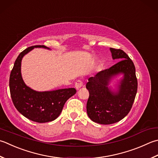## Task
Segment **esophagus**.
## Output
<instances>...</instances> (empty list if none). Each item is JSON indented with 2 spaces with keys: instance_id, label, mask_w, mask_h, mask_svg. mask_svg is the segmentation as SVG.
<instances>
[{
  "instance_id": "obj_1",
  "label": "esophagus",
  "mask_w": 158,
  "mask_h": 158,
  "mask_svg": "<svg viewBox=\"0 0 158 158\" xmlns=\"http://www.w3.org/2000/svg\"><path fill=\"white\" fill-rule=\"evenodd\" d=\"M75 88H77V89H79L80 88H81L83 85V83L82 81H81V80H77L75 83Z\"/></svg>"
}]
</instances>
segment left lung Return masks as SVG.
<instances>
[{
    "label": "left lung",
    "mask_w": 158,
    "mask_h": 158,
    "mask_svg": "<svg viewBox=\"0 0 158 158\" xmlns=\"http://www.w3.org/2000/svg\"><path fill=\"white\" fill-rule=\"evenodd\" d=\"M114 60H119L114 66L89 77L86 83L89 92L87 113L92 121L102 125H110L120 121L127 115L137 93L138 81L134 63L121 49L110 48ZM123 73L124 77L114 93L108 88L114 75Z\"/></svg>",
    "instance_id": "left-lung-1"
}]
</instances>
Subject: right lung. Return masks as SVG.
Wrapping results in <instances>:
<instances>
[{
    "mask_svg": "<svg viewBox=\"0 0 158 158\" xmlns=\"http://www.w3.org/2000/svg\"><path fill=\"white\" fill-rule=\"evenodd\" d=\"M35 47L48 48L44 45L28 47L15 61L9 77V89L15 107L21 114L39 123L52 121L60 116L66 101L75 94V88L37 92L26 85L21 75V61L24 55Z\"/></svg>",
    "mask_w": 158,
    "mask_h": 158,
    "instance_id": "add662e5",
    "label": "right lung"
}]
</instances>
